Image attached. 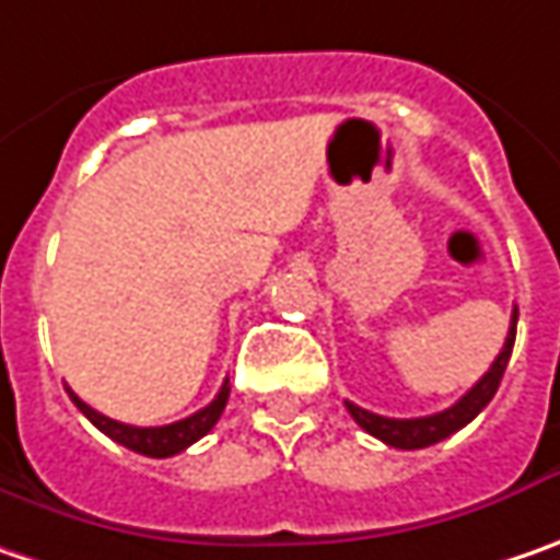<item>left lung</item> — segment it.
<instances>
[{
  "label": "left lung",
  "instance_id": "obj_1",
  "mask_svg": "<svg viewBox=\"0 0 560 560\" xmlns=\"http://www.w3.org/2000/svg\"><path fill=\"white\" fill-rule=\"evenodd\" d=\"M514 338H517V310H514V316H511V328H508V338H504V348L495 357V363L489 366V373L476 382L474 388L460 398L457 404H451L448 410H442V413H432V417H413V420H395V417H378V413H370V410H363V407H357V404H348V410H351V417L357 420L360 429H366L370 435H376L378 442H385V445H392V448H401V451H417V448H429V445H435V442H442V439H448L454 435L457 429H464V425L474 420L476 413L486 407V404L495 398V392H499L501 376H504V370H508V360H511V351H514Z\"/></svg>",
  "mask_w": 560,
  "mask_h": 560
}]
</instances>
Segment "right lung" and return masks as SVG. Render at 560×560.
<instances>
[{
  "label": "right lung",
  "instance_id": "1",
  "mask_svg": "<svg viewBox=\"0 0 560 560\" xmlns=\"http://www.w3.org/2000/svg\"><path fill=\"white\" fill-rule=\"evenodd\" d=\"M229 392H232V385H229V378H225L222 388H219V395H215L203 410H197V413H190V417H184L178 423L168 425L118 423V420H109V417H103L100 410H93L90 404L81 401L71 388H68V398L78 404V410H81L86 420L96 425L100 432H106L112 442L137 451V454H147V457H172V454H182L184 448H190L197 439H203L209 429L219 423V417H222V410H225V404H229Z\"/></svg>",
  "mask_w": 560,
  "mask_h": 560
}]
</instances>
